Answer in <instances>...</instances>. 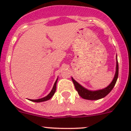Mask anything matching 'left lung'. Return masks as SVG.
<instances>
[{
    "instance_id": "left-lung-1",
    "label": "left lung",
    "mask_w": 131,
    "mask_h": 131,
    "mask_svg": "<svg viewBox=\"0 0 131 131\" xmlns=\"http://www.w3.org/2000/svg\"><path fill=\"white\" fill-rule=\"evenodd\" d=\"M118 61H117V67H116V73L115 75L114 79L112 80V83L108 85V87L103 89L101 90H98L96 91H89L88 89H85L83 88L82 85L78 82H77L72 77V80L73 81L74 85H75V89L78 92L80 96H81L83 99L88 100H100V99L103 98V97H105L106 95L110 92V91L113 89V87L115 86L117 82V79H118Z\"/></svg>"
}]
</instances>
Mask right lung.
I'll list each match as a JSON object with an SVG mask.
<instances>
[{
  "instance_id": "1",
  "label": "right lung",
  "mask_w": 131,
  "mask_h": 131,
  "mask_svg": "<svg viewBox=\"0 0 131 131\" xmlns=\"http://www.w3.org/2000/svg\"><path fill=\"white\" fill-rule=\"evenodd\" d=\"M57 81H58V79H57V80H56V82H55L54 84L53 88H52V90H51V92H50V93L49 94L47 95V96H46V97H43V98L39 99V100H30V101H34V102L39 103V102H42V101H47V100H50V99H51V97H52V96H53V95L54 94L55 92H56V83H57Z\"/></svg>"
}]
</instances>
